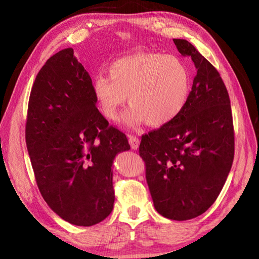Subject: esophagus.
I'll return each instance as SVG.
<instances>
[{
	"label": "esophagus",
	"mask_w": 259,
	"mask_h": 259,
	"mask_svg": "<svg viewBox=\"0 0 259 259\" xmlns=\"http://www.w3.org/2000/svg\"><path fill=\"white\" fill-rule=\"evenodd\" d=\"M129 144H130V147L131 149L134 150H137L139 148V145H140V140L137 138L136 136H129Z\"/></svg>",
	"instance_id": "obj_1"
}]
</instances>
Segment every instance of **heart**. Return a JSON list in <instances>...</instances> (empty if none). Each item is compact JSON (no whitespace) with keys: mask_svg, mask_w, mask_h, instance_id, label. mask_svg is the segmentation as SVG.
Segmentation results:
<instances>
[{"mask_svg":"<svg viewBox=\"0 0 259 259\" xmlns=\"http://www.w3.org/2000/svg\"><path fill=\"white\" fill-rule=\"evenodd\" d=\"M191 73L183 60L153 52H137L114 60L107 76L98 75L92 96L104 118L115 120L128 97L123 115L129 126L147 122L161 126L183 111L190 96Z\"/></svg>","mask_w":259,"mask_h":259,"instance_id":"heart-1","label":"heart"}]
</instances>
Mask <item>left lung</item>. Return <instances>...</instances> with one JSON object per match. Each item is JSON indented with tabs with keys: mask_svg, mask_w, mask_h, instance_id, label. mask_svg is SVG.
I'll return each mask as SVG.
<instances>
[{
	"mask_svg": "<svg viewBox=\"0 0 259 259\" xmlns=\"http://www.w3.org/2000/svg\"><path fill=\"white\" fill-rule=\"evenodd\" d=\"M174 42L183 56L191 57L197 74L183 111L142 136L139 155L156 210L172 221H188L205 212L226 183L234 160V125L218 71L188 41Z\"/></svg>",
	"mask_w": 259,
	"mask_h": 259,
	"instance_id": "8db88e82",
	"label": "left lung"
}]
</instances>
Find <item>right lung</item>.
<instances>
[{
  "instance_id": "right-lung-1",
  "label": "right lung",
  "mask_w": 259,
  "mask_h": 259,
  "mask_svg": "<svg viewBox=\"0 0 259 259\" xmlns=\"http://www.w3.org/2000/svg\"><path fill=\"white\" fill-rule=\"evenodd\" d=\"M25 141L38 190L54 212L84 227L109 216L114 202L112 163L130 146L99 112L92 80L73 49L59 51L38 71Z\"/></svg>"
}]
</instances>
